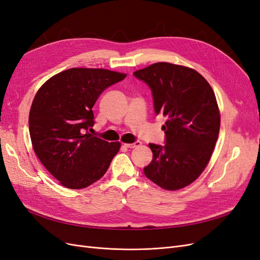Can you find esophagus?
Returning <instances> with one entry per match:
<instances>
[{
	"instance_id": "34e87169",
	"label": "esophagus",
	"mask_w": 260,
	"mask_h": 260,
	"mask_svg": "<svg viewBox=\"0 0 260 260\" xmlns=\"http://www.w3.org/2000/svg\"><path fill=\"white\" fill-rule=\"evenodd\" d=\"M125 147H128V148H135V147H137V146H140L141 145V143L140 142H135V143H124L123 144Z\"/></svg>"
}]
</instances>
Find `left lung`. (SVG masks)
Listing matches in <instances>:
<instances>
[{"label": "left lung", "instance_id": "obj_1", "mask_svg": "<svg viewBox=\"0 0 260 260\" xmlns=\"http://www.w3.org/2000/svg\"><path fill=\"white\" fill-rule=\"evenodd\" d=\"M153 92L155 113L167 118L164 146L149 143L153 160L145 176L168 191L191 184L208 165L220 129V111L210 84L200 73L155 62L133 73Z\"/></svg>", "mask_w": 260, "mask_h": 260}]
</instances>
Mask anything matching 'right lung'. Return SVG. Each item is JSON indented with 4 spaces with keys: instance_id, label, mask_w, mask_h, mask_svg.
Listing matches in <instances>:
<instances>
[{
    "instance_id": "obj_1",
    "label": "right lung",
    "mask_w": 260,
    "mask_h": 260,
    "mask_svg": "<svg viewBox=\"0 0 260 260\" xmlns=\"http://www.w3.org/2000/svg\"><path fill=\"white\" fill-rule=\"evenodd\" d=\"M125 74L103 68H70L38 90L29 113L31 143L45 169L67 188L79 190L105 175L120 142L93 137L92 108Z\"/></svg>"
}]
</instances>
